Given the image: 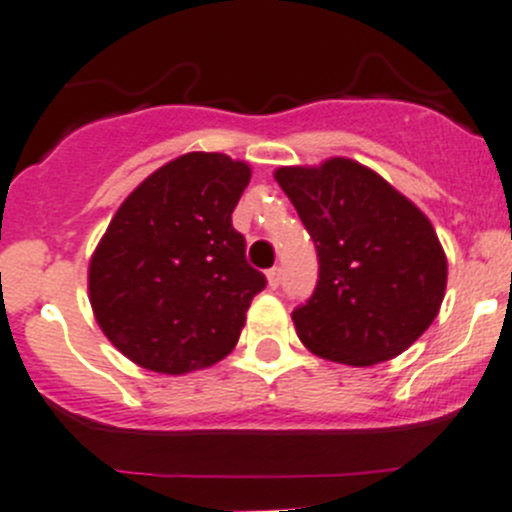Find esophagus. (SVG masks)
<instances>
[{
    "instance_id": "obj_1",
    "label": "esophagus",
    "mask_w": 512,
    "mask_h": 512,
    "mask_svg": "<svg viewBox=\"0 0 512 512\" xmlns=\"http://www.w3.org/2000/svg\"><path fill=\"white\" fill-rule=\"evenodd\" d=\"M267 282H270L272 290H277L282 282V267H270V270H267Z\"/></svg>"
}]
</instances>
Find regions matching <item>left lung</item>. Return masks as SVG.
I'll list each match as a JSON object with an SVG mask.
<instances>
[{
	"label": "left lung",
	"mask_w": 512,
	"mask_h": 512,
	"mask_svg": "<svg viewBox=\"0 0 512 512\" xmlns=\"http://www.w3.org/2000/svg\"><path fill=\"white\" fill-rule=\"evenodd\" d=\"M317 252V285L295 307L307 350L367 367L408 350L445 297L448 260L428 217L377 172L352 160L280 167Z\"/></svg>",
	"instance_id": "obj_1"
}]
</instances>
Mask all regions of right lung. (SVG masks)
I'll list each match as a JSON object with an SVG mask.
<instances>
[{
    "label": "right lung",
    "mask_w": 512,
    "mask_h": 512,
    "mask_svg": "<svg viewBox=\"0 0 512 512\" xmlns=\"http://www.w3.org/2000/svg\"><path fill=\"white\" fill-rule=\"evenodd\" d=\"M247 182L245 162L190 152L152 172L112 217L89 262V302L132 362L182 375L237 345L267 285L232 227Z\"/></svg>",
    "instance_id": "add662e5"
}]
</instances>
